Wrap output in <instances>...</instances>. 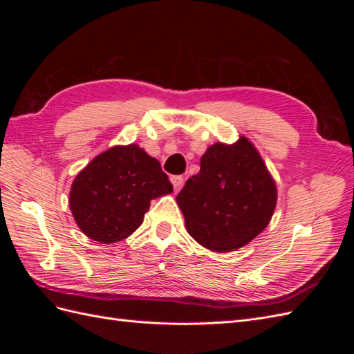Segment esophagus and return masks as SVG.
<instances>
[{
    "label": "esophagus",
    "instance_id": "esophagus-1",
    "mask_svg": "<svg viewBox=\"0 0 354 354\" xmlns=\"http://www.w3.org/2000/svg\"><path fill=\"white\" fill-rule=\"evenodd\" d=\"M183 181H185V178L181 176H171V183H173V187L176 192L180 190L181 186H183Z\"/></svg>",
    "mask_w": 354,
    "mask_h": 354
}]
</instances>
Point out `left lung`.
<instances>
[{"mask_svg":"<svg viewBox=\"0 0 354 354\" xmlns=\"http://www.w3.org/2000/svg\"><path fill=\"white\" fill-rule=\"evenodd\" d=\"M276 201L274 180L245 136L233 145H211L199 173L177 195L187 233L214 252L236 251L259 236L272 220Z\"/></svg>","mask_w":354,"mask_h":354,"instance_id":"obj_1","label":"left lung"}]
</instances>
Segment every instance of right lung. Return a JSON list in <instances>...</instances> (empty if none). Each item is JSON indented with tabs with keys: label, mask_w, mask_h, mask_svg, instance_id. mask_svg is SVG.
Masks as SVG:
<instances>
[{
	"label": "right lung",
	"mask_w": 354,
	"mask_h": 354,
	"mask_svg": "<svg viewBox=\"0 0 354 354\" xmlns=\"http://www.w3.org/2000/svg\"><path fill=\"white\" fill-rule=\"evenodd\" d=\"M173 192L159 160L138 145L113 146L91 159L75 177L69 208L81 232L115 243L142 226L151 201Z\"/></svg>",
	"instance_id": "add662e5"
}]
</instances>
